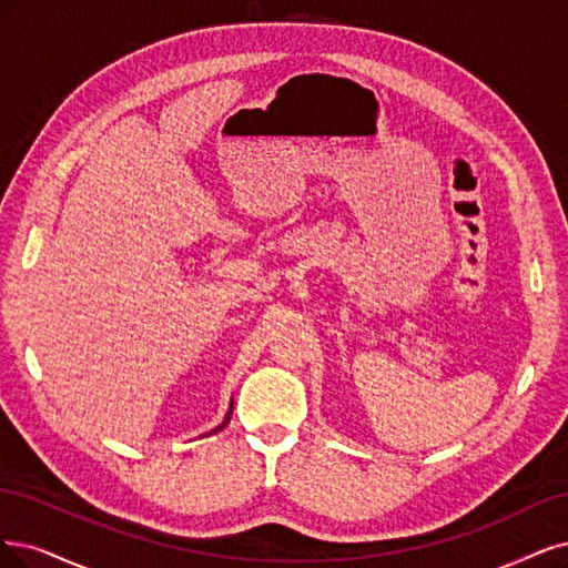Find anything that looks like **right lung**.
I'll return each instance as SVG.
<instances>
[{
  "label": "right lung",
  "mask_w": 568,
  "mask_h": 568,
  "mask_svg": "<svg viewBox=\"0 0 568 568\" xmlns=\"http://www.w3.org/2000/svg\"><path fill=\"white\" fill-rule=\"evenodd\" d=\"M231 407H234V403H231ZM229 418H231V409L226 412V416H224V422H222V424H220V426H217L215 430H210V433H217V430H222V428H224V426L229 424Z\"/></svg>",
  "instance_id": "add662e5"
}]
</instances>
